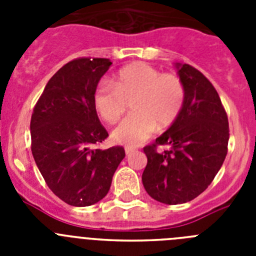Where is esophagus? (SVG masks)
<instances>
[{
	"mask_svg": "<svg viewBox=\"0 0 256 256\" xmlns=\"http://www.w3.org/2000/svg\"><path fill=\"white\" fill-rule=\"evenodd\" d=\"M133 152V148H126V155H130Z\"/></svg>",
	"mask_w": 256,
	"mask_h": 256,
	"instance_id": "1",
	"label": "esophagus"
}]
</instances>
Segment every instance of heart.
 Listing matches in <instances>:
<instances>
[{
	"label": "heart",
	"instance_id": "obj_1",
	"mask_svg": "<svg viewBox=\"0 0 256 256\" xmlns=\"http://www.w3.org/2000/svg\"><path fill=\"white\" fill-rule=\"evenodd\" d=\"M112 86L101 83L94 96L97 114L108 124L116 123L132 104L130 116L112 132V141L134 148L148 140L154 130H166L182 112L186 90L176 74H162L144 62L123 68Z\"/></svg>",
	"mask_w": 256,
	"mask_h": 256
}]
</instances>
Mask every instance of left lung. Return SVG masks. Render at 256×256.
Listing matches in <instances>:
<instances>
[{"label":"left lung","instance_id":"obj_1","mask_svg":"<svg viewBox=\"0 0 256 256\" xmlns=\"http://www.w3.org/2000/svg\"><path fill=\"white\" fill-rule=\"evenodd\" d=\"M186 90L177 120L155 144L146 146L142 183L154 200L184 204L208 188L227 155L230 128L218 92L206 76L188 64H176ZM159 144L168 148L156 152Z\"/></svg>","mask_w":256,"mask_h":256}]
</instances>
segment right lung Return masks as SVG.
Wrapping results in <instances>:
<instances>
[{
    "label": "right lung",
    "mask_w": 256,
    "mask_h": 256,
    "mask_svg": "<svg viewBox=\"0 0 256 256\" xmlns=\"http://www.w3.org/2000/svg\"><path fill=\"white\" fill-rule=\"evenodd\" d=\"M108 58H80L58 69L30 119L32 154L47 186L72 206H90L108 195L126 156L122 146L94 148L108 137L94 105Z\"/></svg>",
    "instance_id": "add662e5"
}]
</instances>
